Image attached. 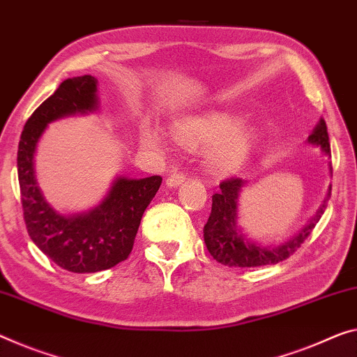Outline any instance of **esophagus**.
Here are the masks:
<instances>
[{"label": "esophagus", "instance_id": "esophagus-1", "mask_svg": "<svg viewBox=\"0 0 357 357\" xmlns=\"http://www.w3.org/2000/svg\"><path fill=\"white\" fill-rule=\"evenodd\" d=\"M185 182V175L182 172H174L167 177L166 180V185L169 188H177L178 185H182Z\"/></svg>", "mask_w": 357, "mask_h": 357}]
</instances>
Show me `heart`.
Returning <instances> with one entry per match:
<instances>
[{
  "label": "heart",
  "instance_id": "1",
  "mask_svg": "<svg viewBox=\"0 0 357 357\" xmlns=\"http://www.w3.org/2000/svg\"><path fill=\"white\" fill-rule=\"evenodd\" d=\"M172 134L185 145L197 146L215 139L206 153V161L212 171L228 174L243 166L250 155L254 134L245 126H234V118L222 113L188 116L174 121ZM144 144L148 146H161L164 144L160 130L146 128L144 130Z\"/></svg>",
  "mask_w": 357,
  "mask_h": 357
}]
</instances>
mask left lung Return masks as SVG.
<instances>
[{"mask_svg": "<svg viewBox=\"0 0 357 357\" xmlns=\"http://www.w3.org/2000/svg\"><path fill=\"white\" fill-rule=\"evenodd\" d=\"M308 144L319 146L326 155L331 156V142H328L327 126L324 119H321L308 137ZM332 171V167H331ZM245 180L239 177H229L220 183V191L212 196V211L209 220L204 225V243L209 254L222 265L252 268L276 265V263L289 259L297 250L306 238L311 234L312 228L319 222V218L326 211L327 199L331 197L328 188L327 197L324 199L317 213L311 218L310 223L295 234L292 239L281 245H260L245 238L238 229V196L244 188Z\"/></svg>", "mask_w": 357, "mask_h": 357, "instance_id": "left-lung-1", "label": "left lung"}]
</instances>
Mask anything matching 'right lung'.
Returning a JSON list of instances; mask_svg holds the SVG:
<instances>
[{
    "mask_svg": "<svg viewBox=\"0 0 357 357\" xmlns=\"http://www.w3.org/2000/svg\"><path fill=\"white\" fill-rule=\"evenodd\" d=\"M97 79L91 75L65 79L33 112L22 130L17 174L24 220L33 243L56 265L71 273H97L128 259L145 209L162 178L114 180L108 195L89 212L63 215L43 196L35 177L36 145L49 123L97 109Z\"/></svg>",
    "mask_w": 357,
    "mask_h": 357,
    "instance_id": "1",
    "label": "right lung"
}]
</instances>
